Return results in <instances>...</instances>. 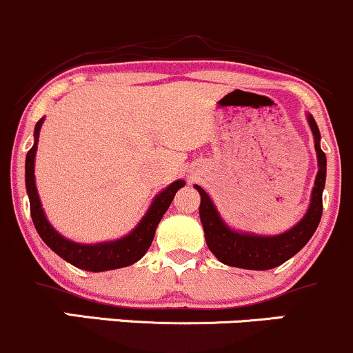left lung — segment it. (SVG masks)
I'll use <instances>...</instances> for the list:
<instances>
[{
	"mask_svg": "<svg viewBox=\"0 0 353 353\" xmlns=\"http://www.w3.org/2000/svg\"><path fill=\"white\" fill-rule=\"evenodd\" d=\"M308 123L313 132V139H315L319 172L315 177V185H313L307 214L285 233L261 236L231 230L219 216L218 209L212 204L206 191L201 185H194L201 194L199 218L204 228V238H206L211 253L221 263L245 270L263 271L276 268V266L283 265L286 259L295 256L316 231L321 219V211H323L321 192H323L325 177H327V157L320 147L319 125L310 114Z\"/></svg>",
	"mask_w": 353,
	"mask_h": 353,
	"instance_id": "obj_1",
	"label": "left lung"
}]
</instances>
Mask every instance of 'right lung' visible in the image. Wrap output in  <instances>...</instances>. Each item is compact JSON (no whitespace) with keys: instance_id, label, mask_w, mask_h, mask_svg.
Masks as SVG:
<instances>
[{"instance_id":"1","label":"right lung","mask_w":353,"mask_h":353,"mask_svg":"<svg viewBox=\"0 0 353 353\" xmlns=\"http://www.w3.org/2000/svg\"><path fill=\"white\" fill-rule=\"evenodd\" d=\"M45 119H40L34 125V144L26 154L25 164V183L26 192L30 197V211H32V219L34 228H37L40 238L46 243V246L52 248L53 251L68 261L70 265L77 266L80 270L87 271H108L123 268V266L134 265L147 253L150 245H152L154 234H156L157 224L161 223L162 216L168 211L170 203H172L174 194L185 184L184 181H174L168 185L164 191H161L154 197L152 204L147 209L145 216L141 223L123 238L115 239V241L97 243V245H82V243L70 241L63 238L58 231L53 230L52 224L46 219L43 208H41L40 196H38L37 184H34V156H37L38 135H40L41 123Z\"/></svg>"}]
</instances>
